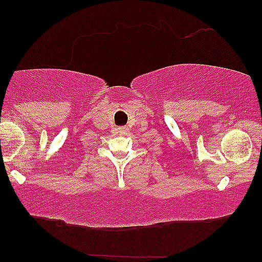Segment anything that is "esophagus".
<instances>
[{
  "mask_svg": "<svg viewBox=\"0 0 262 262\" xmlns=\"http://www.w3.org/2000/svg\"><path fill=\"white\" fill-rule=\"evenodd\" d=\"M120 131H121V132H125V131H126V128H125V127H121V128H120Z\"/></svg>",
  "mask_w": 262,
  "mask_h": 262,
  "instance_id": "1",
  "label": "esophagus"
}]
</instances>
